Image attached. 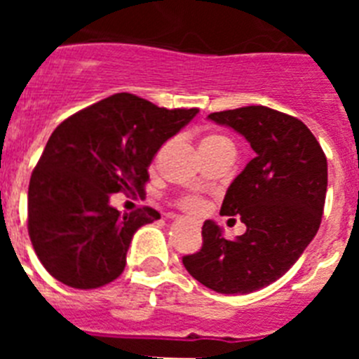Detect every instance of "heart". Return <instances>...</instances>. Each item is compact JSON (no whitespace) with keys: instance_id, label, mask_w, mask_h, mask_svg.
I'll use <instances>...</instances> for the list:
<instances>
[{"instance_id":"b5f03b06","label":"heart","mask_w":359,"mask_h":359,"mask_svg":"<svg viewBox=\"0 0 359 359\" xmlns=\"http://www.w3.org/2000/svg\"><path fill=\"white\" fill-rule=\"evenodd\" d=\"M219 140H226V138H223V136H207V138L203 140V144H205V142H219ZM182 207L187 208L189 212H198L199 208H201V203H199L196 198H187L182 201Z\"/></svg>"}]
</instances>
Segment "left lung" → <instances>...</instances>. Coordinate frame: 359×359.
<instances>
[{
    "instance_id": "left-lung-1",
    "label": "left lung",
    "mask_w": 359,
    "mask_h": 359,
    "mask_svg": "<svg viewBox=\"0 0 359 359\" xmlns=\"http://www.w3.org/2000/svg\"><path fill=\"white\" fill-rule=\"evenodd\" d=\"M208 120L239 133L255 152L221 207L223 215L241 217L246 231L228 241L208 219L201 250L183 257V264L208 290L246 294L280 278L316 236L327 158L306 123L266 106L210 113Z\"/></svg>"
}]
</instances>
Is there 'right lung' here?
<instances>
[{
    "mask_svg": "<svg viewBox=\"0 0 359 359\" xmlns=\"http://www.w3.org/2000/svg\"><path fill=\"white\" fill-rule=\"evenodd\" d=\"M198 113L116 93L57 126L28 187V233L53 278L95 290L122 275L133 236L160 214H122L111 194L144 192L154 154Z\"/></svg>",
    "mask_w": 359,
    "mask_h": 359,
    "instance_id": "add662e5",
    "label": "right lung"
}]
</instances>
